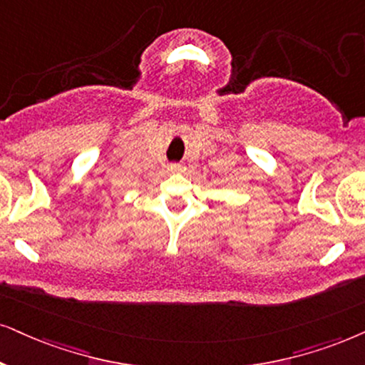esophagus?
Masks as SVG:
<instances>
[{
	"mask_svg": "<svg viewBox=\"0 0 365 365\" xmlns=\"http://www.w3.org/2000/svg\"><path fill=\"white\" fill-rule=\"evenodd\" d=\"M168 173H180L182 172V167H180V165H168Z\"/></svg>",
	"mask_w": 365,
	"mask_h": 365,
	"instance_id": "obj_1",
	"label": "esophagus"
}]
</instances>
